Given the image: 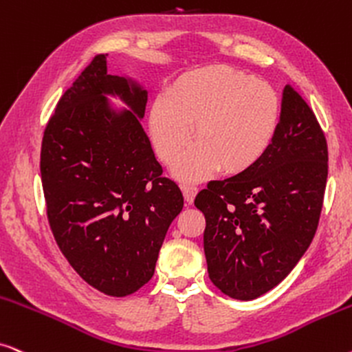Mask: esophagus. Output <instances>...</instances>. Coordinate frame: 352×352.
<instances>
[{
    "instance_id": "obj_1",
    "label": "esophagus",
    "mask_w": 352,
    "mask_h": 352,
    "mask_svg": "<svg viewBox=\"0 0 352 352\" xmlns=\"http://www.w3.org/2000/svg\"><path fill=\"white\" fill-rule=\"evenodd\" d=\"M181 189H182V194H184L186 204H189V205L192 204L195 194H197V187H195V186H189V184H182Z\"/></svg>"
}]
</instances>
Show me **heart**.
Segmentation results:
<instances>
[{"label":"heart","mask_w":352,"mask_h":352,"mask_svg":"<svg viewBox=\"0 0 352 352\" xmlns=\"http://www.w3.org/2000/svg\"><path fill=\"white\" fill-rule=\"evenodd\" d=\"M280 102L265 82L231 67L212 66L181 76L150 109L155 150L184 181H204L220 168L243 175L257 165L275 137Z\"/></svg>","instance_id":"1"}]
</instances>
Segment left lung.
Returning <instances> with one entry per match:
<instances>
[{
	"instance_id": "left-lung-1",
	"label": "left lung",
	"mask_w": 352,
	"mask_h": 352,
	"mask_svg": "<svg viewBox=\"0 0 352 352\" xmlns=\"http://www.w3.org/2000/svg\"><path fill=\"white\" fill-rule=\"evenodd\" d=\"M327 176L325 134L286 85L275 137L257 165L210 181L194 200L205 215L208 276L221 293L250 300L289 275L316 236Z\"/></svg>"
}]
</instances>
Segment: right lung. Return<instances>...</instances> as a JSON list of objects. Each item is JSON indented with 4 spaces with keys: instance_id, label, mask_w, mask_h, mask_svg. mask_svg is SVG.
Segmentation results:
<instances>
[{
    "instance_id": "obj_1",
    "label": "right lung",
    "mask_w": 352,
    "mask_h": 352,
    "mask_svg": "<svg viewBox=\"0 0 352 352\" xmlns=\"http://www.w3.org/2000/svg\"><path fill=\"white\" fill-rule=\"evenodd\" d=\"M107 56L97 54L59 98L43 132L40 173L59 250L82 280L122 298L153 276L184 199L162 176L140 124L147 90L108 74ZM108 94L130 109L111 110Z\"/></svg>"
}]
</instances>
